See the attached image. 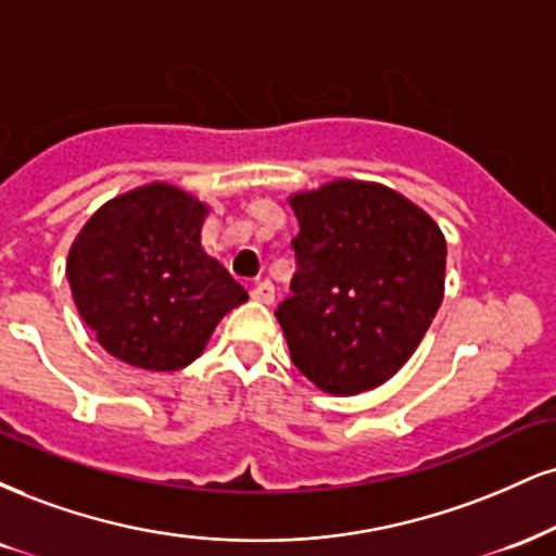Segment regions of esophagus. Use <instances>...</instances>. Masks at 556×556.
Segmentation results:
<instances>
[{
	"instance_id": "1",
	"label": "esophagus",
	"mask_w": 556,
	"mask_h": 556,
	"mask_svg": "<svg viewBox=\"0 0 556 556\" xmlns=\"http://www.w3.org/2000/svg\"><path fill=\"white\" fill-rule=\"evenodd\" d=\"M251 298L256 300V303H264V305H269L271 300H274V285L269 282V279H261V282L253 285V290H251Z\"/></svg>"
}]
</instances>
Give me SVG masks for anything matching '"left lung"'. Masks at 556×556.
Here are the masks:
<instances>
[{"label":"left lung","mask_w":556,"mask_h":556,"mask_svg":"<svg viewBox=\"0 0 556 556\" xmlns=\"http://www.w3.org/2000/svg\"><path fill=\"white\" fill-rule=\"evenodd\" d=\"M292 295L274 316L290 357L333 396H354L396 376L443 303L445 238L401 193L333 180L290 199Z\"/></svg>","instance_id":"1"}]
</instances>
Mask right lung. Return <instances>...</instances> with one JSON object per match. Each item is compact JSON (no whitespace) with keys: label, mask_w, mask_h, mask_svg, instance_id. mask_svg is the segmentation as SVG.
Listing matches in <instances>:
<instances>
[{"label":"right lung","mask_w":556,"mask_h":556,"mask_svg":"<svg viewBox=\"0 0 556 556\" xmlns=\"http://www.w3.org/2000/svg\"><path fill=\"white\" fill-rule=\"evenodd\" d=\"M206 206L168 184L111 199L66 258L79 316L100 346L152 372L191 365L225 313L249 300L202 249Z\"/></svg>","instance_id":"right-lung-1"}]
</instances>
